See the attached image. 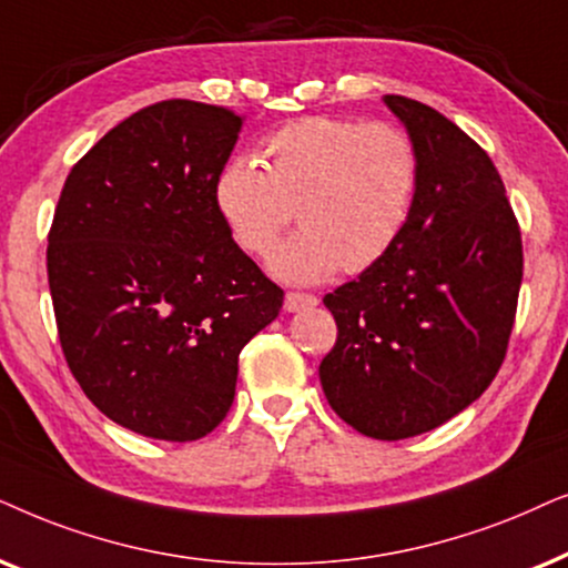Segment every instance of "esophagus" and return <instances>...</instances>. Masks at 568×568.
Returning a JSON list of instances; mask_svg holds the SVG:
<instances>
[{
    "mask_svg": "<svg viewBox=\"0 0 568 568\" xmlns=\"http://www.w3.org/2000/svg\"><path fill=\"white\" fill-rule=\"evenodd\" d=\"M320 304V298L312 296V293H285V312H301V308H312Z\"/></svg>",
    "mask_w": 568,
    "mask_h": 568,
    "instance_id": "1",
    "label": "esophagus"
}]
</instances>
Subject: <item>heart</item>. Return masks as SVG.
I'll return each mask as SVG.
<instances>
[{
    "instance_id": "obj_1",
    "label": "heart",
    "mask_w": 568,
    "mask_h": 568,
    "mask_svg": "<svg viewBox=\"0 0 568 568\" xmlns=\"http://www.w3.org/2000/svg\"><path fill=\"white\" fill-rule=\"evenodd\" d=\"M262 165L233 155L213 184V205L241 252L267 256L293 215L304 225L272 254V275L320 283L343 267H374L410 217L418 150L387 121L306 116L260 145Z\"/></svg>"
}]
</instances>
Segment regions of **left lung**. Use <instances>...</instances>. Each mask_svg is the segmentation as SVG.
Wrapping results in <instances>:
<instances>
[{
    "instance_id": "8db88e82",
    "label": "left lung",
    "mask_w": 568,
    "mask_h": 568,
    "mask_svg": "<svg viewBox=\"0 0 568 568\" xmlns=\"http://www.w3.org/2000/svg\"><path fill=\"white\" fill-rule=\"evenodd\" d=\"M418 150L397 244L324 296L337 343L320 366L339 418L399 442L475 403L501 368L521 285V233L494 161L455 121L384 95Z\"/></svg>"
}]
</instances>
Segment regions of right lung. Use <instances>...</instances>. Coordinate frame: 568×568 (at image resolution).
Returning <instances> with one entry per match:
<instances>
[{
	"label": "right lung",
	"instance_id": "right-lung-1",
	"mask_svg": "<svg viewBox=\"0 0 568 568\" xmlns=\"http://www.w3.org/2000/svg\"><path fill=\"white\" fill-rule=\"evenodd\" d=\"M241 124L223 105L153 103L103 134L59 196V343L90 403L134 434L207 436L231 410L241 347L283 306L213 205Z\"/></svg>",
	"mask_w": 568,
	"mask_h": 568
}]
</instances>
